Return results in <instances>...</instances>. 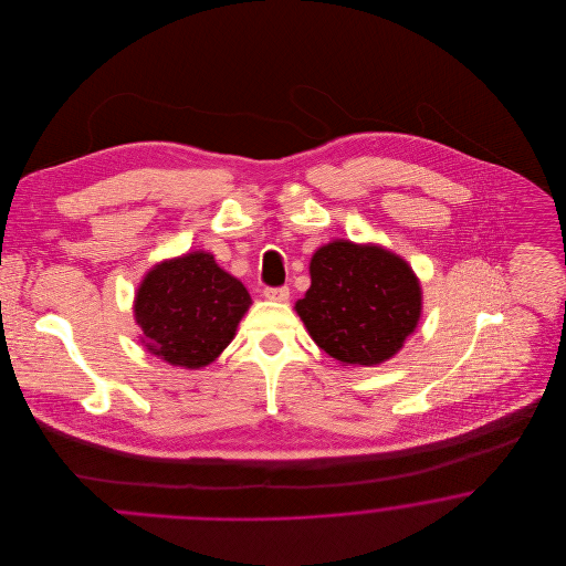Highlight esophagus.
<instances>
[{
	"mask_svg": "<svg viewBox=\"0 0 566 566\" xmlns=\"http://www.w3.org/2000/svg\"><path fill=\"white\" fill-rule=\"evenodd\" d=\"M263 295L268 296L270 301H289L291 291H289V286H268L263 291Z\"/></svg>",
	"mask_w": 566,
	"mask_h": 566,
	"instance_id": "obj_1",
	"label": "esophagus"
}]
</instances>
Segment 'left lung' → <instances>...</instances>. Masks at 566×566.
I'll list each match as a JSON object with an SVG mask.
<instances>
[{"label": "left lung", "instance_id": "8db88e82", "mask_svg": "<svg viewBox=\"0 0 566 566\" xmlns=\"http://www.w3.org/2000/svg\"><path fill=\"white\" fill-rule=\"evenodd\" d=\"M296 314L312 339L346 365H379L403 348L422 312L416 273L395 252L348 240L318 248Z\"/></svg>", "mask_w": 566, "mask_h": 566}]
</instances>
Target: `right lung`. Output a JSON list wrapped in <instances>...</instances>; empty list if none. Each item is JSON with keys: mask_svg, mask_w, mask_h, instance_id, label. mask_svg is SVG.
<instances>
[{"mask_svg": "<svg viewBox=\"0 0 566 566\" xmlns=\"http://www.w3.org/2000/svg\"><path fill=\"white\" fill-rule=\"evenodd\" d=\"M252 298L210 252H189L146 273L135 295V323L146 350L165 363L199 369L216 360Z\"/></svg>", "mask_w": 566, "mask_h": 566, "instance_id": "add662e5", "label": "right lung"}]
</instances>
